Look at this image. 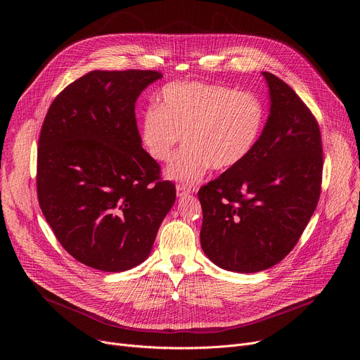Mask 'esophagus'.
Returning <instances> with one entry per match:
<instances>
[{"label": "esophagus", "instance_id": "34e87169", "mask_svg": "<svg viewBox=\"0 0 360 360\" xmlns=\"http://www.w3.org/2000/svg\"><path fill=\"white\" fill-rule=\"evenodd\" d=\"M192 192V189L191 188H188L186 185H176V195L179 196V198H182V196H185V195H189Z\"/></svg>", "mask_w": 360, "mask_h": 360}]
</instances>
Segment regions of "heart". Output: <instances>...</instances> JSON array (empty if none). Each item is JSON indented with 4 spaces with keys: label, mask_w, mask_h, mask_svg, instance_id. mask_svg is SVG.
I'll list each match as a JSON object with an SVG mask.
<instances>
[{
    "label": "heart",
    "mask_w": 360,
    "mask_h": 360,
    "mask_svg": "<svg viewBox=\"0 0 360 360\" xmlns=\"http://www.w3.org/2000/svg\"><path fill=\"white\" fill-rule=\"evenodd\" d=\"M265 124L261 98L221 84L174 81L164 85L157 107L143 111L142 145L157 162H168L182 141L186 146L167 169L171 179L198 182L212 165L226 171L239 165L258 142Z\"/></svg>",
    "instance_id": "heart-1"
}]
</instances>
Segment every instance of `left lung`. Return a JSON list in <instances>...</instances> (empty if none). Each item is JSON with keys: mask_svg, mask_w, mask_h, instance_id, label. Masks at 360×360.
I'll return each instance as SVG.
<instances>
[{"mask_svg": "<svg viewBox=\"0 0 360 360\" xmlns=\"http://www.w3.org/2000/svg\"><path fill=\"white\" fill-rule=\"evenodd\" d=\"M271 114L249 155L198 191L200 246L226 271L268 269L295 248L322 189L323 149L316 118L281 78L262 72Z\"/></svg>", "mask_w": 360, "mask_h": 360, "instance_id": "1", "label": "left lung"}]
</instances>
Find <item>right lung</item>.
Returning a JSON list of instances; mask_svg holds the SVG:
<instances>
[{"mask_svg":"<svg viewBox=\"0 0 360 360\" xmlns=\"http://www.w3.org/2000/svg\"><path fill=\"white\" fill-rule=\"evenodd\" d=\"M162 74L91 71L49 105L37 149L39 208L78 262L122 272L143 262L176 198L141 145L139 94Z\"/></svg>","mask_w":360,"mask_h":360,"instance_id":"1","label":"right lung"}]
</instances>
